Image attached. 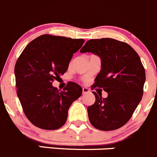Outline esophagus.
I'll use <instances>...</instances> for the list:
<instances>
[{
    "label": "esophagus",
    "instance_id": "34e87169",
    "mask_svg": "<svg viewBox=\"0 0 157 157\" xmlns=\"http://www.w3.org/2000/svg\"><path fill=\"white\" fill-rule=\"evenodd\" d=\"M90 92V90L86 87H83V94H86Z\"/></svg>",
    "mask_w": 157,
    "mask_h": 157
}]
</instances>
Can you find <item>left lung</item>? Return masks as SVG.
Here are the masks:
<instances>
[{
  "label": "left lung",
  "instance_id": "1",
  "mask_svg": "<svg viewBox=\"0 0 157 157\" xmlns=\"http://www.w3.org/2000/svg\"><path fill=\"white\" fill-rule=\"evenodd\" d=\"M80 52L101 59V70L91 88H102L108 94L103 98L93 91L96 100L87 107L90 122L103 131L121 128L131 118L144 94L146 74L139 55L128 44L112 38L88 40Z\"/></svg>",
  "mask_w": 157,
  "mask_h": 157
}]
</instances>
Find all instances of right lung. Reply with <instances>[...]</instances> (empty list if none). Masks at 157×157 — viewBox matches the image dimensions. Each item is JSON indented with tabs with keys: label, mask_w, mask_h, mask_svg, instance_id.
<instances>
[{
	"label": "right lung",
	"mask_w": 157,
	"mask_h": 157,
	"mask_svg": "<svg viewBox=\"0 0 157 157\" xmlns=\"http://www.w3.org/2000/svg\"><path fill=\"white\" fill-rule=\"evenodd\" d=\"M83 39L44 34L27 45L14 67L17 94L23 110L32 124L44 130L64 125L68 109L82 94V87L70 82L63 91L52 82L67 71L74 53Z\"/></svg>",
	"instance_id": "obj_1"
}]
</instances>
